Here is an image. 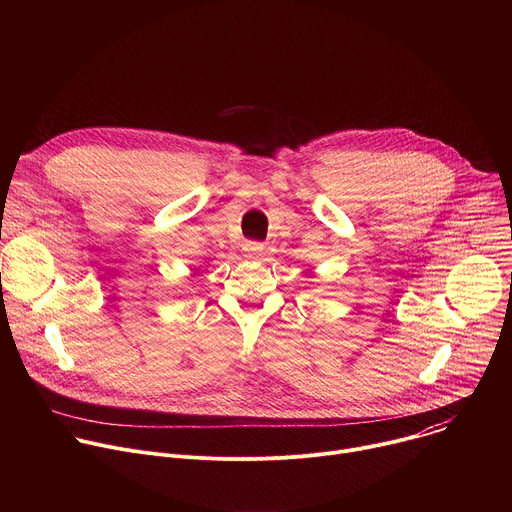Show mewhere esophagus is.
Here are the masks:
<instances>
[{"label": "esophagus", "mask_w": 512, "mask_h": 512, "mask_svg": "<svg viewBox=\"0 0 512 512\" xmlns=\"http://www.w3.org/2000/svg\"><path fill=\"white\" fill-rule=\"evenodd\" d=\"M243 251H245V257H249V259H255V257H261L263 255V245L261 243H255V241H247L245 243V247H243Z\"/></svg>", "instance_id": "1"}]
</instances>
